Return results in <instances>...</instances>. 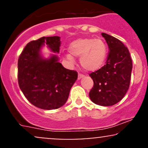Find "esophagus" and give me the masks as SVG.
Segmentation results:
<instances>
[{
	"label": "esophagus",
	"instance_id": "esophagus-1",
	"mask_svg": "<svg viewBox=\"0 0 148 148\" xmlns=\"http://www.w3.org/2000/svg\"><path fill=\"white\" fill-rule=\"evenodd\" d=\"M84 76V74H78V79H81V78H83Z\"/></svg>",
	"mask_w": 148,
	"mask_h": 148
}]
</instances>
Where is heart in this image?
<instances>
[{"label":"heart","mask_w":148,"mask_h":148,"mask_svg":"<svg viewBox=\"0 0 148 148\" xmlns=\"http://www.w3.org/2000/svg\"><path fill=\"white\" fill-rule=\"evenodd\" d=\"M69 53H65L70 63L75 62L74 57H80V62L85 69L95 71L104 63L107 56L106 43L101 38H80L69 46Z\"/></svg>","instance_id":"heart-1"}]
</instances>
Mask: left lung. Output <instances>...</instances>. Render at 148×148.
<instances>
[{"instance_id": "1", "label": "left lung", "mask_w": 148, "mask_h": 148, "mask_svg": "<svg viewBox=\"0 0 148 148\" xmlns=\"http://www.w3.org/2000/svg\"><path fill=\"white\" fill-rule=\"evenodd\" d=\"M108 46L106 64L89 75L94 86L89 92L91 101L103 106L120 101L130 88L132 60L128 49L118 39L101 33Z\"/></svg>"}]
</instances>
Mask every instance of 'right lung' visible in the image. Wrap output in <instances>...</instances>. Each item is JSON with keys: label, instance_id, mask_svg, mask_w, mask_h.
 <instances>
[{"label": "right lung", "instance_id": "obj_1", "mask_svg": "<svg viewBox=\"0 0 148 148\" xmlns=\"http://www.w3.org/2000/svg\"><path fill=\"white\" fill-rule=\"evenodd\" d=\"M45 44L52 52L59 53L58 36L42 37L27 44L18 60V83L34 106L45 110L56 109L66 103L78 74L64 68L57 56L44 58L41 49Z\"/></svg>", "mask_w": 148, "mask_h": 148}]
</instances>
